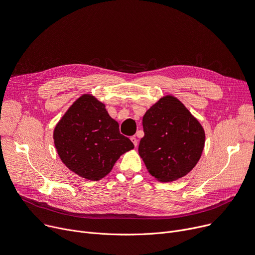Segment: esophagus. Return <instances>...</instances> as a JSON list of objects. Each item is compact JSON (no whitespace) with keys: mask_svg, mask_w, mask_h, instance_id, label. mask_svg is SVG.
Returning <instances> with one entry per match:
<instances>
[{"mask_svg":"<svg viewBox=\"0 0 255 255\" xmlns=\"http://www.w3.org/2000/svg\"><path fill=\"white\" fill-rule=\"evenodd\" d=\"M130 139H131L132 143L134 144V146H137V143H138V140H137V138H136L135 136H132V137L130 138Z\"/></svg>","mask_w":255,"mask_h":255,"instance_id":"esophagus-1","label":"esophagus"}]
</instances>
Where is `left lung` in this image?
<instances>
[{
  "label": "left lung",
  "instance_id": "left-lung-1",
  "mask_svg": "<svg viewBox=\"0 0 255 255\" xmlns=\"http://www.w3.org/2000/svg\"><path fill=\"white\" fill-rule=\"evenodd\" d=\"M142 125L138 152L157 181L178 180L196 166L204 148V129L177 98H160L145 112Z\"/></svg>",
  "mask_w": 255,
  "mask_h": 255
}]
</instances>
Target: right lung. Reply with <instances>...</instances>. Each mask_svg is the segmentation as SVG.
<instances>
[{"mask_svg":"<svg viewBox=\"0 0 255 255\" xmlns=\"http://www.w3.org/2000/svg\"><path fill=\"white\" fill-rule=\"evenodd\" d=\"M54 143L64 165L86 180L99 181L119 157L134 148L105 104L82 95L67 110L54 129Z\"/></svg>","mask_w":255,"mask_h":255,"instance_id":"obj_1","label":"right lung"}]
</instances>
